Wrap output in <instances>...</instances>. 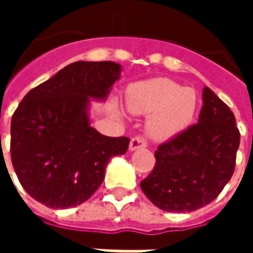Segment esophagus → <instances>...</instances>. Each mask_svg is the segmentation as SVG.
I'll return each instance as SVG.
<instances>
[{
    "mask_svg": "<svg viewBox=\"0 0 253 253\" xmlns=\"http://www.w3.org/2000/svg\"><path fill=\"white\" fill-rule=\"evenodd\" d=\"M146 139L142 135H137V137L131 138V141H130V150H137L139 148H146Z\"/></svg>",
    "mask_w": 253,
    "mask_h": 253,
    "instance_id": "34e87169",
    "label": "esophagus"
}]
</instances>
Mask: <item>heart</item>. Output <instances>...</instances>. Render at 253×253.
Masks as SVG:
<instances>
[{
    "instance_id": "b5f03b06",
    "label": "heart",
    "mask_w": 253,
    "mask_h": 253,
    "mask_svg": "<svg viewBox=\"0 0 253 253\" xmlns=\"http://www.w3.org/2000/svg\"><path fill=\"white\" fill-rule=\"evenodd\" d=\"M127 107L135 115H150L149 134L165 141L186 130L196 111L194 89L167 78L134 85L127 94Z\"/></svg>"
}]
</instances>
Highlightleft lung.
<instances>
[{
	"label": "left lung",
	"mask_w": 253,
	"mask_h": 253,
	"mask_svg": "<svg viewBox=\"0 0 253 253\" xmlns=\"http://www.w3.org/2000/svg\"><path fill=\"white\" fill-rule=\"evenodd\" d=\"M240 131L234 114L210 88L203 89L199 121L161 143L143 194L164 211H194L217 198L233 176Z\"/></svg>",
	"instance_id": "obj_1"
}]
</instances>
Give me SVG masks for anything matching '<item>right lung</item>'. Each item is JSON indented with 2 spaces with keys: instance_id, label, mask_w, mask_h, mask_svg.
<instances>
[{
  "instance_id": "1",
  "label": "right lung",
  "mask_w": 253,
  "mask_h": 253,
  "mask_svg": "<svg viewBox=\"0 0 253 253\" xmlns=\"http://www.w3.org/2000/svg\"><path fill=\"white\" fill-rule=\"evenodd\" d=\"M110 61L74 62L31 89L10 123L14 172L34 199L52 209L81 205L104 180L111 157L130 139L107 137L89 125V97L104 100L119 78Z\"/></svg>"
}]
</instances>
